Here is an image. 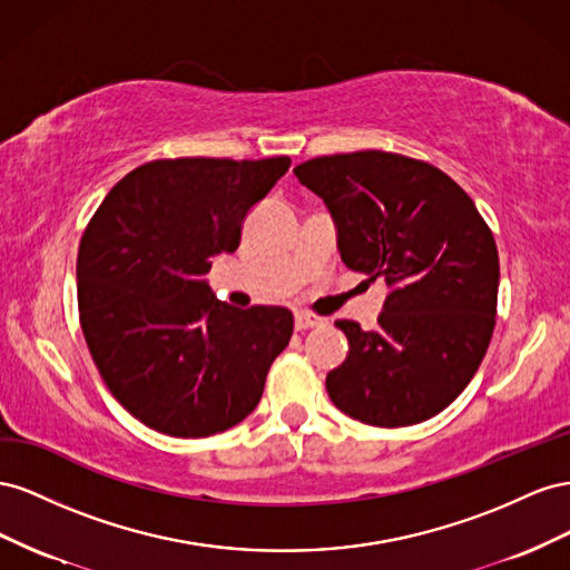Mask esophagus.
Here are the masks:
<instances>
[{"label": "esophagus", "mask_w": 570, "mask_h": 570, "mask_svg": "<svg viewBox=\"0 0 570 570\" xmlns=\"http://www.w3.org/2000/svg\"><path fill=\"white\" fill-rule=\"evenodd\" d=\"M320 324H324V317H317V315H311V313H296V330L298 332L311 330V327H320Z\"/></svg>", "instance_id": "34e87169"}]
</instances>
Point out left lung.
<instances>
[{"label": "left lung", "instance_id": "left-lung-1", "mask_svg": "<svg viewBox=\"0 0 570 570\" xmlns=\"http://www.w3.org/2000/svg\"><path fill=\"white\" fill-rule=\"evenodd\" d=\"M294 174L330 207L346 267L392 288L372 332L336 320L348 355L327 375L332 403L375 428L442 413L492 341V229L470 195L422 159L361 150L307 159Z\"/></svg>", "mask_w": 570, "mask_h": 570}]
</instances>
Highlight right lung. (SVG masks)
I'll use <instances>...</instances> for the list:
<instances>
[{
  "mask_svg": "<svg viewBox=\"0 0 570 570\" xmlns=\"http://www.w3.org/2000/svg\"><path fill=\"white\" fill-rule=\"evenodd\" d=\"M291 159H155L126 174L78 246V313L111 396L142 425L198 439L248 417L294 334L279 305L240 311L205 274Z\"/></svg>",
  "mask_w": 570,
  "mask_h": 570,
  "instance_id": "1",
  "label": "right lung"
}]
</instances>
